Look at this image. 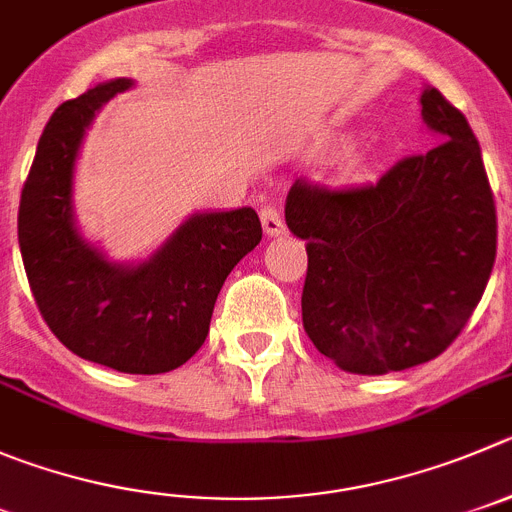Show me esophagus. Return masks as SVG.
<instances>
[{
    "label": "esophagus",
    "mask_w": 512,
    "mask_h": 512,
    "mask_svg": "<svg viewBox=\"0 0 512 512\" xmlns=\"http://www.w3.org/2000/svg\"><path fill=\"white\" fill-rule=\"evenodd\" d=\"M260 219H262V229H265V237H278V234L285 232V224H283V217H280V212L275 207H262L260 212Z\"/></svg>",
    "instance_id": "esophagus-1"
}]
</instances>
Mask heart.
Returning <instances> with one entry per match:
<instances>
[{"label":"heart","mask_w":512,"mask_h":512,"mask_svg":"<svg viewBox=\"0 0 512 512\" xmlns=\"http://www.w3.org/2000/svg\"><path fill=\"white\" fill-rule=\"evenodd\" d=\"M356 164H358V159L356 156H351V159H348V166H351V169H356Z\"/></svg>","instance_id":"obj_1"}]
</instances>
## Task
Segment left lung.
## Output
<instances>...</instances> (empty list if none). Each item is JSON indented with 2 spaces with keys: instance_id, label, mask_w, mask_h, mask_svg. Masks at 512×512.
I'll list each match as a JSON object with an SVG mask.
<instances>
[{
  "instance_id": "left-lung-1",
  "label": "left lung",
  "mask_w": 512,
  "mask_h": 512,
  "mask_svg": "<svg viewBox=\"0 0 512 512\" xmlns=\"http://www.w3.org/2000/svg\"><path fill=\"white\" fill-rule=\"evenodd\" d=\"M427 154L376 184L323 189L298 179L285 222L305 240L303 328L351 374L381 376L437 358L490 280L498 219L480 143L437 88L422 90Z\"/></svg>"
}]
</instances>
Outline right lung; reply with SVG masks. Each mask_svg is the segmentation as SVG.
I'll return each instance as SVG.
<instances>
[{"instance_id":"right-lung-1","label":"right lung","mask_w":512,"mask_h":512,"mask_svg":"<svg viewBox=\"0 0 512 512\" xmlns=\"http://www.w3.org/2000/svg\"><path fill=\"white\" fill-rule=\"evenodd\" d=\"M128 88L131 78L108 80L52 113L19 199V252L62 346L123 374H164L202 348L219 290L262 227L252 207L197 212L141 262H113L85 240L73 209L80 146L100 108Z\"/></svg>"}]
</instances>
